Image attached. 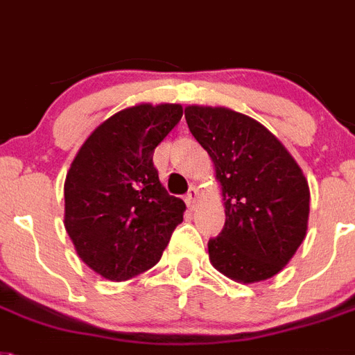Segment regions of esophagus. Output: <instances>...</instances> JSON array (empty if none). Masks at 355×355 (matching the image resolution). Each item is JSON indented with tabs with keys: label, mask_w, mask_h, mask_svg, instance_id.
Masks as SVG:
<instances>
[{
	"label": "esophagus",
	"mask_w": 355,
	"mask_h": 355,
	"mask_svg": "<svg viewBox=\"0 0 355 355\" xmlns=\"http://www.w3.org/2000/svg\"><path fill=\"white\" fill-rule=\"evenodd\" d=\"M198 198H200V193H198V189H196V187H191V189H189L186 195L187 205H189V207H195L196 202H198Z\"/></svg>",
	"instance_id": "34e87169"
}]
</instances>
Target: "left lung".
I'll list each match as a JSON object with an SVG mask.
<instances>
[{
  "label": "left lung",
  "mask_w": 355,
  "mask_h": 355,
  "mask_svg": "<svg viewBox=\"0 0 355 355\" xmlns=\"http://www.w3.org/2000/svg\"><path fill=\"white\" fill-rule=\"evenodd\" d=\"M187 126L209 153L225 223L207 243L214 269L238 284L272 278L296 254L309 227L311 191L279 139L223 106H186Z\"/></svg>",
  "instance_id": "obj_1"
}]
</instances>
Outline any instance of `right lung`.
<instances>
[{
    "instance_id": "add662e5",
    "label": "right lung",
    "mask_w": 355,
    "mask_h": 355,
    "mask_svg": "<svg viewBox=\"0 0 355 355\" xmlns=\"http://www.w3.org/2000/svg\"><path fill=\"white\" fill-rule=\"evenodd\" d=\"M180 104L141 103L101 122L64 180V227L83 261L110 282L151 269L184 220L153 151L182 119Z\"/></svg>"
}]
</instances>
